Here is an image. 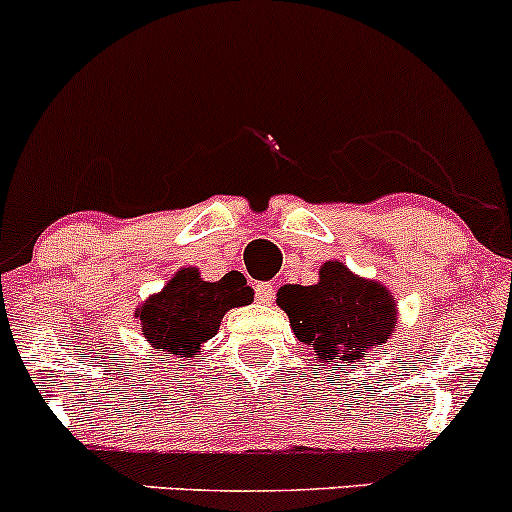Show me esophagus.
<instances>
[{
  "mask_svg": "<svg viewBox=\"0 0 512 512\" xmlns=\"http://www.w3.org/2000/svg\"><path fill=\"white\" fill-rule=\"evenodd\" d=\"M255 298L257 303H272L274 301V286L269 281H260L255 284Z\"/></svg>",
  "mask_w": 512,
  "mask_h": 512,
  "instance_id": "34e87169",
  "label": "esophagus"
}]
</instances>
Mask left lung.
Masks as SVG:
<instances>
[{
	"label": "left lung",
	"mask_w": 512,
	"mask_h": 512,
	"mask_svg": "<svg viewBox=\"0 0 512 512\" xmlns=\"http://www.w3.org/2000/svg\"><path fill=\"white\" fill-rule=\"evenodd\" d=\"M276 303L293 334L320 363H354L392 337L395 301L385 286L358 279L342 262H325L315 286H284Z\"/></svg>",
	"instance_id": "obj_1"
}]
</instances>
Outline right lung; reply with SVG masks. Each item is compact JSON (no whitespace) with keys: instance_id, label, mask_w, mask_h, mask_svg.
Instances as JSON below:
<instances>
[{"instance_id":"1","label":"right lung","mask_w":512,"mask_h":512,"mask_svg":"<svg viewBox=\"0 0 512 512\" xmlns=\"http://www.w3.org/2000/svg\"><path fill=\"white\" fill-rule=\"evenodd\" d=\"M252 289L240 274H226L221 281H202L197 269H180L168 286L151 296L137 317L142 320L146 342L158 351L190 358L219 330L226 310L248 305Z\"/></svg>"}]
</instances>
